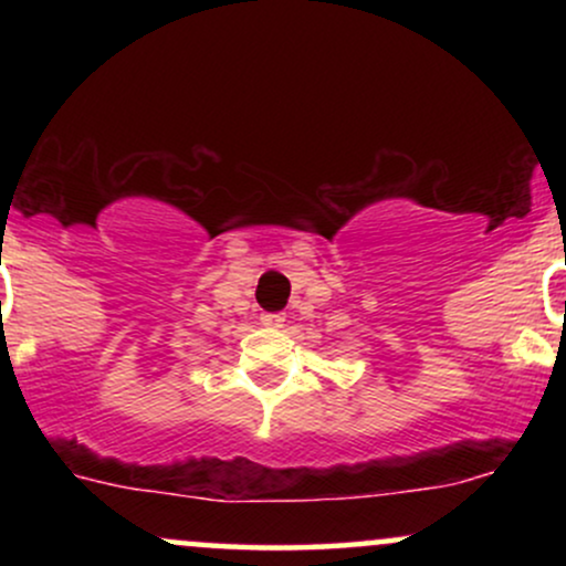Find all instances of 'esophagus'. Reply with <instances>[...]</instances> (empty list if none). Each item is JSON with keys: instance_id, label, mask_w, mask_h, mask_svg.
<instances>
[{"instance_id": "1", "label": "esophagus", "mask_w": 566, "mask_h": 566, "mask_svg": "<svg viewBox=\"0 0 566 566\" xmlns=\"http://www.w3.org/2000/svg\"><path fill=\"white\" fill-rule=\"evenodd\" d=\"M261 322L265 324V327H282L284 316L282 314H263Z\"/></svg>"}]
</instances>
